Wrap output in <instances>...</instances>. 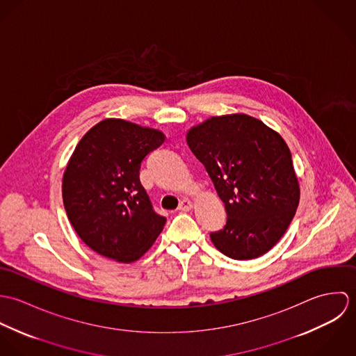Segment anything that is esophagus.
<instances>
[{"instance_id": "esophagus-1", "label": "esophagus", "mask_w": 356, "mask_h": 356, "mask_svg": "<svg viewBox=\"0 0 356 356\" xmlns=\"http://www.w3.org/2000/svg\"><path fill=\"white\" fill-rule=\"evenodd\" d=\"M192 208H193V203H192V200H189V199H184V200L179 203V207H178L179 211H191Z\"/></svg>"}]
</instances>
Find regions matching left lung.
Instances as JSON below:
<instances>
[{
	"instance_id": "8db88e82",
	"label": "left lung",
	"mask_w": 356,
	"mask_h": 356,
	"mask_svg": "<svg viewBox=\"0 0 356 356\" xmlns=\"http://www.w3.org/2000/svg\"><path fill=\"white\" fill-rule=\"evenodd\" d=\"M225 203L227 222L211 233L222 254L248 260L270 251L299 205L300 188L284 138L245 113L212 116L186 134Z\"/></svg>"
}]
</instances>
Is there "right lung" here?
Returning a JSON list of instances; mask_svg holds the SVG:
<instances>
[{"instance_id": "1", "label": "right lung", "mask_w": 356, "mask_h": 356, "mask_svg": "<svg viewBox=\"0 0 356 356\" xmlns=\"http://www.w3.org/2000/svg\"><path fill=\"white\" fill-rule=\"evenodd\" d=\"M164 134L123 119H105L78 143L63 175V203L81 240L120 263L145 254L165 218L153 211L140 182L145 156Z\"/></svg>"}]
</instances>
